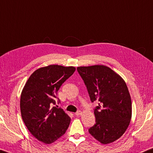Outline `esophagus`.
<instances>
[{
    "label": "esophagus",
    "instance_id": "34e87169",
    "mask_svg": "<svg viewBox=\"0 0 153 153\" xmlns=\"http://www.w3.org/2000/svg\"><path fill=\"white\" fill-rule=\"evenodd\" d=\"M82 111H80V110H78V111H77V112L75 113V114H76V116H79V115H81L82 114Z\"/></svg>",
    "mask_w": 153,
    "mask_h": 153
}]
</instances>
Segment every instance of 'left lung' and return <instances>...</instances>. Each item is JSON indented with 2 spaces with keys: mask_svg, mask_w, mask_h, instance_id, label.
I'll use <instances>...</instances> for the list:
<instances>
[{
  "mask_svg": "<svg viewBox=\"0 0 153 153\" xmlns=\"http://www.w3.org/2000/svg\"><path fill=\"white\" fill-rule=\"evenodd\" d=\"M77 70L91 102H99L94 112L96 124L89 132L102 144L114 142L126 131L132 116L131 98L126 83L104 65L78 67Z\"/></svg>",
  "mask_w": 153,
  "mask_h": 153,
  "instance_id": "1",
  "label": "left lung"
}]
</instances>
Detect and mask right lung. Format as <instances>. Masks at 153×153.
Masks as SVG:
<instances>
[{"label": "right lung", "instance_id": "add662e5", "mask_svg": "<svg viewBox=\"0 0 153 153\" xmlns=\"http://www.w3.org/2000/svg\"><path fill=\"white\" fill-rule=\"evenodd\" d=\"M75 70L74 67L58 65L41 68L31 74L22 91V118L33 137L44 143L55 142L68 128L69 116L61 108L52 106L56 98L60 102L57 91Z\"/></svg>", "mask_w": 153, "mask_h": 153}]
</instances>
